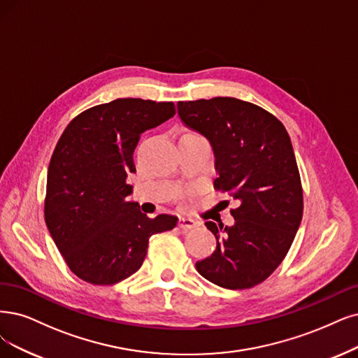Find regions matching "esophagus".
Instances as JSON below:
<instances>
[{
  "label": "esophagus",
  "mask_w": 358,
  "mask_h": 358,
  "mask_svg": "<svg viewBox=\"0 0 358 358\" xmlns=\"http://www.w3.org/2000/svg\"><path fill=\"white\" fill-rule=\"evenodd\" d=\"M178 227L181 230H190V229H194L197 227V221L192 220V218H186V217H180L178 220Z\"/></svg>",
  "instance_id": "34e87169"
}]
</instances>
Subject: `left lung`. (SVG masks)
<instances>
[{
	"label": "left lung",
	"instance_id": "8db88e82",
	"mask_svg": "<svg viewBox=\"0 0 358 358\" xmlns=\"http://www.w3.org/2000/svg\"><path fill=\"white\" fill-rule=\"evenodd\" d=\"M177 108L181 121L213 145L214 187L241 202L231 209V227L205 222L217 249L196 270L221 287H254L280 266L302 220L301 177L287 131L266 109L234 97L178 101Z\"/></svg>",
	"mask_w": 358,
	"mask_h": 358
}]
</instances>
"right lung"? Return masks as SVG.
Segmentation results:
<instances>
[{
  "label": "right lung",
  "instance_id": "right-lung-1",
  "mask_svg": "<svg viewBox=\"0 0 358 358\" xmlns=\"http://www.w3.org/2000/svg\"><path fill=\"white\" fill-rule=\"evenodd\" d=\"M176 115L172 101L116 99L90 108L66 127L47 174L44 217L71 271L91 285L134 274L152 234L172 230L174 215L149 218L128 202L141 132Z\"/></svg>",
  "mask_w": 358,
  "mask_h": 358
}]
</instances>
